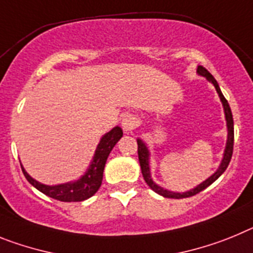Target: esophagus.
Listing matches in <instances>:
<instances>
[{"label":"esophagus","mask_w":253,"mask_h":253,"mask_svg":"<svg viewBox=\"0 0 253 253\" xmlns=\"http://www.w3.org/2000/svg\"><path fill=\"white\" fill-rule=\"evenodd\" d=\"M137 124H139V121H137L136 116H133V114L131 113L125 114L124 118H122V128H124L126 132H131L132 129H135Z\"/></svg>","instance_id":"obj_1"}]
</instances>
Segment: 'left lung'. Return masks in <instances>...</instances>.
<instances>
[{
  "mask_svg": "<svg viewBox=\"0 0 253 253\" xmlns=\"http://www.w3.org/2000/svg\"><path fill=\"white\" fill-rule=\"evenodd\" d=\"M197 74L201 75V76H205L210 83L215 86L216 91H218L219 96H220V100L223 103V107H224V113H225V120H227V128H228V140H227V146H225V150H224V157L223 160H221L220 166H219L218 170L214 173L212 175H210L206 181H204L203 183H200L197 187L192 188V190L187 191V192H172V191H168V190H164L160 186H158L155 182L151 179V175H150V166H149V149L148 146L145 145V142L142 141L141 139H137V154H139V162H140V167H141V173H142V177H144L145 182L148 183L149 187L151 188L153 191H155L157 193L162 195L164 197H168V199H184V197H191V196H195L197 195L199 192L205 190L206 187H209L212 182H215L216 179L225 172V169L227 167L229 166V162L232 159V154H233V145H234V125H233V116H232V111H230V107L228 104V100L224 98L223 93H221L220 87H219L218 83L216 80L214 79L210 72L203 67V66H199L197 67Z\"/></svg>",
  "mask_w": 253,
  "mask_h": 253,
  "instance_id": "obj_1",
  "label": "left lung"
}]
</instances>
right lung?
<instances>
[{
  "label": "right lung",
  "mask_w": 253,
  "mask_h": 253,
  "mask_svg": "<svg viewBox=\"0 0 253 253\" xmlns=\"http://www.w3.org/2000/svg\"><path fill=\"white\" fill-rule=\"evenodd\" d=\"M122 135H124L122 128L117 126L103 136L100 139V142L96 146L95 154H94V158L91 160V164L87 168L86 173L78 181L56 184V186H47V184H43L32 178L26 173L23 166H21V169H23V173L28 182L47 196L58 200V201H63V203L84 201V200L93 196L94 193L99 190L103 181V172H104L107 158H108L112 149L114 148V145L117 144L118 140L122 137Z\"/></svg>",
  "instance_id": "right-lung-1"
}]
</instances>
